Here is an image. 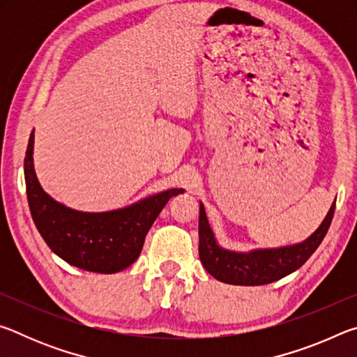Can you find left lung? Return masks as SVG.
Returning a JSON list of instances; mask_svg holds the SVG:
<instances>
[{
	"mask_svg": "<svg viewBox=\"0 0 357 357\" xmlns=\"http://www.w3.org/2000/svg\"><path fill=\"white\" fill-rule=\"evenodd\" d=\"M335 203H332L328 215L312 236L298 245L283 249L255 250L250 253H236L220 249L215 244L214 234L206 219L203 204L200 206V259L208 273L217 280L229 285H266L275 282L299 269L312 253L321 244L334 217Z\"/></svg>",
	"mask_w": 357,
	"mask_h": 357,
	"instance_id": "left-lung-1",
	"label": "left lung"
}]
</instances>
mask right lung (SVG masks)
Here are the masks:
<instances>
[{"mask_svg": "<svg viewBox=\"0 0 357 357\" xmlns=\"http://www.w3.org/2000/svg\"><path fill=\"white\" fill-rule=\"evenodd\" d=\"M33 143L34 134L29 137L25 155L26 197L33 220L58 257L89 273L113 274L134 263L157 215L172 197L184 192L172 189L157 193L134 206L112 213H78L42 190L33 168Z\"/></svg>", "mask_w": 357, "mask_h": 357, "instance_id": "right-lung-1", "label": "right lung"}]
</instances>
